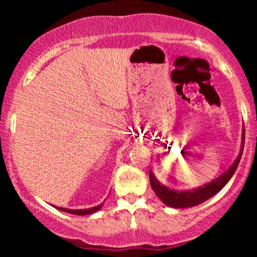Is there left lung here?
Returning a JSON list of instances; mask_svg holds the SVG:
<instances>
[{
	"label": "left lung",
	"mask_w": 257,
	"mask_h": 257,
	"mask_svg": "<svg viewBox=\"0 0 257 257\" xmlns=\"http://www.w3.org/2000/svg\"><path fill=\"white\" fill-rule=\"evenodd\" d=\"M244 140H245V133L243 131V135H241V146L240 152L238 155L237 159L233 162V164L225 173L221 174L219 178L213 180L211 182H208L204 186H199L197 188H192V190H185V191H178L173 190V188L167 187L162 182H159L153 173L150 170V182H151L153 192L157 194V197L164 204L172 208H191V206L198 205L200 203L205 202L209 198L215 196L217 192H220L227 182L231 180L233 174L237 170L238 164H239L241 155H243L244 150Z\"/></svg>",
	"instance_id": "left-lung-1"
}]
</instances>
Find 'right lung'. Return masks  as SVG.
Segmentation results:
<instances>
[{
  "mask_svg": "<svg viewBox=\"0 0 257 257\" xmlns=\"http://www.w3.org/2000/svg\"><path fill=\"white\" fill-rule=\"evenodd\" d=\"M101 206L102 204L93 206V208H89V209H73V210H71V209H66V208H59V206H55V208L61 211H65V213L73 214V215H89V214L95 213V211H98Z\"/></svg>",
  "mask_w": 257,
  "mask_h": 257,
  "instance_id": "1",
  "label": "right lung"
}]
</instances>
